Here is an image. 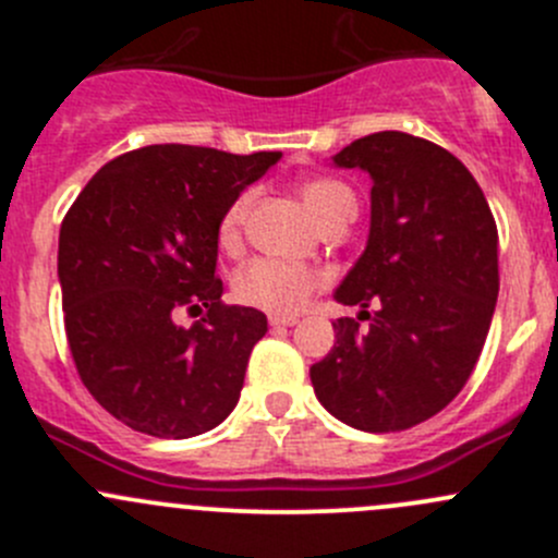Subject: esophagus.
Here are the masks:
<instances>
[{"label":"esophagus","instance_id":"1","mask_svg":"<svg viewBox=\"0 0 558 558\" xmlns=\"http://www.w3.org/2000/svg\"><path fill=\"white\" fill-rule=\"evenodd\" d=\"M268 323L274 328H279V326H295L299 320H295V317H288V315H270Z\"/></svg>","mask_w":558,"mask_h":558}]
</instances>
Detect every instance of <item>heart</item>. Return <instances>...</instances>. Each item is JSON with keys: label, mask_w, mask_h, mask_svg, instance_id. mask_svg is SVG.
I'll list each match as a JSON object with an SVG mask.
<instances>
[{"label": "heart", "mask_w": 558, "mask_h": 558, "mask_svg": "<svg viewBox=\"0 0 558 558\" xmlns=\"http://www.w3.org/2000/svg\"><path fill=\"white\" fill-rule=\"evenodd\" d=\"M301 194L323 227L344 216H355L359 210L353 189L337 178H306L301 183ZM248 205H252V191H241L225 208L219 219L221 248H235L241 243ZM323 284H326V276L317 268L274 257H254L232 274V295L238 304L254 306L270 315H295Z\"/></svg>", "instance_id": "b5f03b06"}]
</instances>
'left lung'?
<instances>
[{"label": "left lung", "mask_w": 558, "mask_h": 558, "mask_svg": "<svg viewBox=\"0 0 558 558\" xmlns=\"http://www.w3.org/2000/svg\"><path fill=\"white\" fill-rule=\"evenodd\" d=\"M373 178V227L337 301L317 400L364 433H400L449 405L474 373L498 299V230L474 174L422 136L380 131L333 156ZM369 305L373 313H367Z\"/></svg>", "instance_id": "left-lung-1"}]
</instances>
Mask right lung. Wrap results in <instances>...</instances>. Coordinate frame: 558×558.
<instances>
[{"instance_id":"add662e5","label":"right lung","mask_w":558,"mask_h":558,"mask_svg":"<svg viewBox=\"0 0 558 558\" xmlns=\"http://www.w3.org/2000/svg\"><path fill=\"white\" fill-rule=\"evenodd\" d=\"M282 153L150 145L93 174L60 227L57 270L73 364L100 408L156 438L225 422L263 312L221 301L219 219ZM201 315L191 327L177 317Z\"/></svg>"}]
</instances>
